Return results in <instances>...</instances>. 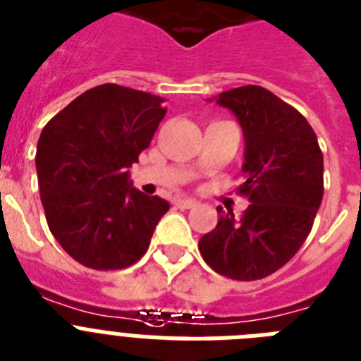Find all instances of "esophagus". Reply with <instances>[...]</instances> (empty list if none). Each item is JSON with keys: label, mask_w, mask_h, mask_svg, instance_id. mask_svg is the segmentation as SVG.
Here are the masks:
<instances>
[{"label": "esophagus", "mask_w": 361, "mask_h": 361, "mask_svg": "<svg viewBox=\"0 0 361 361\" xmlns=\"http://www.w3.org/2000/svg\"><path fill=\"white\" fill-rule=\"evenodd\" d=\"M174 205L180 209H192L196 205V202L190 198H180V200H176Z\"/></svg>", "instance_id": "34e87169"}]
</instances>
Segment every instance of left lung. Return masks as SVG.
Segmentation results:
<instances>
[{
    "mask_svg": "<svg viewBox=\"0 0 361 361\" xmlns=\"http://www.w3.org/2000/svg\"><path fill=\"white\" fill-rule=\"evenodd\" d=\"M216 102L244 130L246 181L237 192L250 205L240 216L216 207V227L198 247L216 274L257 281L283 268L310 235L325 190L323 152L308 121L266 87H235Z\"/></svg>",
    "mask_w": 361,
    "mask_h": 361,
    "instance_id": "left-lung-1",
    "label": "left lung"
}]
</instances>
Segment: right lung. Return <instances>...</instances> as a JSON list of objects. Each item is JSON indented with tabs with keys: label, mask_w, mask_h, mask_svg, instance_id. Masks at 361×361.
<instances>
[{
	"label": "right lung",
	"mask_w": 361,
	"mask_h": 361,
	"mask_svg": "<svg viewBox=\"0 0 361 361\" xmlns=\"http://www.w3.org/2000/svg\"><path fill=\"white\" fill-rule=\"evenodd\" d=\"M161 99L117 84L92 87L42 130L36 172L45 220L69 257L108 271L147 253L169 202L130 185L166 110Z\"/></svg>",
	"instance_id": "1"
}]
</instances>
